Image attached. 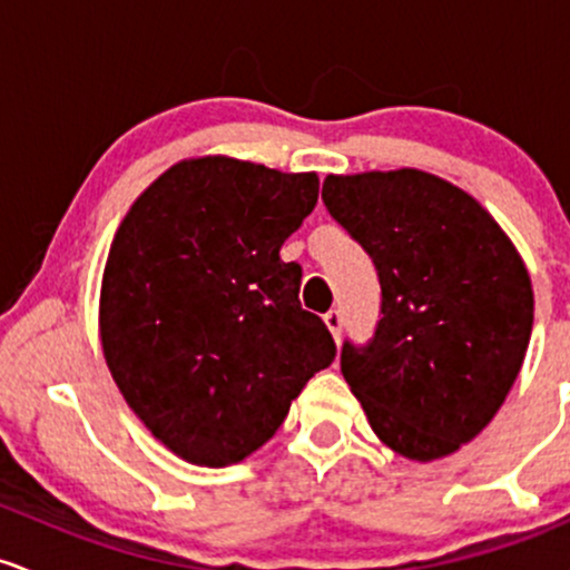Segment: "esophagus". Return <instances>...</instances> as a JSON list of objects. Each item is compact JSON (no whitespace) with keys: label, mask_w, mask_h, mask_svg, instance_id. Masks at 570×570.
Listing matches in <instances>:
<instances>
[{"label":"esophagus","mask_w":570,"mask_h":570,"mask_svg":"<svg viewBox=\"0 0 570 570\" xmlns=\"http://www.w3.org/2000/svg\"><path fill=\"white\" fill-rule=\"evenodd\" d=\"M323 320H325V325H328L331 336H334L336 342H338V338H342V325H344V320H342V312H338V309H331V312H325Z\"/></svg>","instance_id":"esophagus-1"}]
</instances>
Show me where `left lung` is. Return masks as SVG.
I'll return each mask as SVG.
<instances>
[{
  "mask_svg": "<svg viewBox=\"0 0 570 570\" xmlns=\"http://www.w3.org/2000/svg\"><path fill=\"white\" fill-rule=\"evenodd\" d=\"M323 202L382 285L368 347L344 344V380L390 450L417 463L452 455L490 425L525 361V261L474 196L431 171L328 175Z\"/></svg>",
  "mask_w": 570,
  "mask_h": 570,
  "instance_id": "obj_1",
  "label": "left lung"
}]
</instances>
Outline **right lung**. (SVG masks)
<instances>
[{"mask_svg":"<svg viewBox=\"0 0 570 570\" xmlns=\"http://www.w3.org/2000/svg\"><path fill=\"white\" fill-rule=\"evenodd\" d=\"M315 171L185 158L120 220L99 293L115 385L169 452L239 463L277 433L336 344L302 309L283 242L317 204Z\"/></svg>","mask_w":570,"mask_h":570,"instance_id":"1","label":"right lung"}]
</instances>
